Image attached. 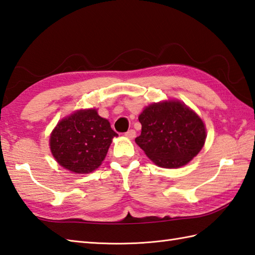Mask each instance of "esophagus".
Instances as JSON below:
<instances>
[{"label": "esophagus", "mask_w": 255, "mask_h": 255, "mask_svg": "<svg viewBox=\"0 0 255 255\" xmlns=\"http://www.w3.org/2000/svg\"><path fill=\"white\" fill-rule=\"evenodd\" d=\"M135 135H136V132L134 129H128V131L126 133V136L128 138H134Z\"/></svg>", "instance_id": "esophagus-1"}]
</instances>
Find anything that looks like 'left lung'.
Listing matches in <instances>:
<instances>
[{
  "label": "left lung",
  "instance_id": "8db88e82",
  "mask_svg": "<svg viewBox=\"0 0 255 255\" xmlns=\"http://www.w3.org/2000/svg\"><path fill=\"white\" fill-rule=\"evenodd\" d=\"M138 120L142 133L135 142L159 167L186 165L205 143L204 123L179 101L150 105L140 113Z\"/></svg>",
  "mask_w": 255,
  "mask_h": 255
}]
</instances>
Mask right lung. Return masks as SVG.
Here are the masks:
<instances>
[{
	"label": "right lung",
	"mask_w": 255,
	"mask_h": 255,
	"mask_svg": "<svg viewBox=\"0 0 255 255\" xmlns=\"http://www.w3.org/2000/svg\"><path fill=\"white\" fill-rule=\"evenodd\" d=\"M118 136L108 120L95 109L80 110L62 120L50 137L52 155L62 167L75 173L97 169Z\"/></svg>",
	"instance_id": "add662e5"
}]
</instances>
